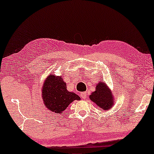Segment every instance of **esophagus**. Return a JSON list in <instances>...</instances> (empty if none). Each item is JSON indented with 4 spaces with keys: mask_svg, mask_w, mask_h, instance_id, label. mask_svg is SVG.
Instances as JSON below:
<instances>
[{
    "mask_svg": "<svg viewBox=\"0 0 154 154\" xmlns=\"http://www.w3.org/2000/svg\"><path fill=\"white\" fill-rule=\"evenodd\" d=\"M81 97H82V99L85 100V99L87 98V92H81Z\"/></svg>",
    "mask_w": 154,
    "mask_h": 154,
    "instance_id": "1",
    "label": "esophagus"
}]
</instances>
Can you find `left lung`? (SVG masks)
I'll use <instances>...</instances> for the list:
<instances>
[{"label": "left lung", "mask_w": 154, "mask_h": 154, "mask_svg": "<svg viewBox=\"0 0 154 154\" xmlns=\"http://www.w3.org/2000/svg\"><path fill=\"white\" fill-rule=\"evenodd\" d=\"M89 98L97 106L104 111L109 110L114 105V96L109 87L103 81H100L97 84L95 91L92 92Z\"/></svg>", "instance_id": "8db88e82"}]
</instances>
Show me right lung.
I'll return each mask as SVG.
<instances>
[{
	"mask_svg": "<svg viewBox=\"0 0 154 154\" xmlns=\"http://www.w3.org/2000/svg\"><path fill=\"white\" fill-rule=\"evenodd\" d=\"M42 99L45 106L50 111L61 114L71 102L81 97L66 89V82L62 76L48 75L42 87Z\"/></svg>",
	"mask_w": 154,
	"mask_h": 154,
	"instance_id": "add662e5",
	"label": "right lung"
}]
</instances>
